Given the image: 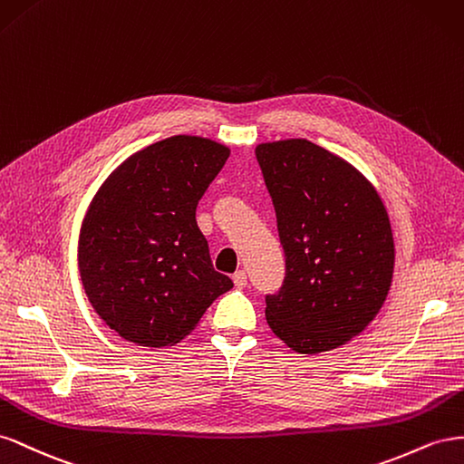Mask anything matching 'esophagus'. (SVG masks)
I'll list each match as a JSON object with an SVG mask.
<instances>
[{"instance_id":"34e87169","label":"esophagus","mask_w":464,"mask_h":464,"mask_svg":"<svg viewBox=\"0 0 464 464\" xmlns=\"http://www.w3.org/2000/svg\"><path fill=\"white\" fill-rule=\"evenodd\" d=\"M233 282H235V285L237 287H246L248 285V277H246V272L245 270H237L235 274H233Z\"/></svg>"}]
</instances>
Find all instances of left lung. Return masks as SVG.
<instances>
[{
    "label": "left lung",
    "mask_w": 464,
    "mask_h": 464,
    "mask_svg": "<svg viewBox=\"0 0 464 464\" xmlns=\"http://www.w3.org/2000/svg\"><path fill=\"white\" fill-rule=\"evenodd\" d=\"M285 276L266 321L291 350L342 346L375 319L392 282L387 209L363 175L309 140L260 143Z\"/></svg>",
    "instance_id": "8db88e82"
}]
</instances>
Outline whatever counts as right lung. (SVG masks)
<instances>
[{
	"label": "right lung",
	"mask_w": 464,
	"mask_h": 464,
	"mask_svg": "<svg viewBox=\"0 0 464 464\" xmlns=\"http://www.w3.org/2000/svg\"><path fill=\"white\" fill-rule=\"evenodd\" d=\"M229 157L198 136H173L118 167L79 235V272L92 309L138 346L187 336L233 287L214 270L196 206Z\"/></svg>",
	"instance_id": "add662e5"
}]
</instances>
